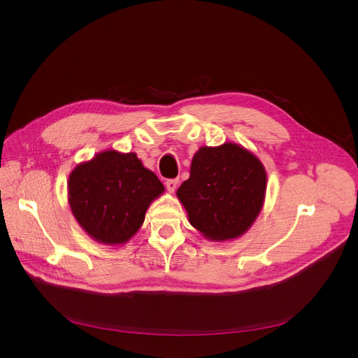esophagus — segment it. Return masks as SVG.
Listing matches in <instances>:
<instances>
[{"label":"esophagus","instance_id":"1","mask_svg":"<svg viewBox=\"0 0 358 358\" xmlns=\"http://www.w3.org/2000/svg\"><path fill=\"white\" fill-rule=\"evenodd\" d=\"M177 185H178V180H177V178H170V180L166 181V187H167V189H169L170 192H174L176 188H177Z\"/></svg>","mask_w":358,"mask_h":358}]
</instances>
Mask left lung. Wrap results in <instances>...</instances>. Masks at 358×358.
Listing matches in <instances>:
<instances>
[{
  "instance_id": "1",
  "label": "left lung",
  "mask_w": 358,
  "mask_h": 358,
  "mask_svg": "<svg viewBox=\"0 0 358 358\" xmlns=\"http://www.w3.org/2000/svg\"><path fill=\"white\" fill-rule=\"evenodd\" d=\"M266 192V171L259 159L235 143L201 147L192 157L189 178L177 189L189 224L211 241L245 234L259 215Z\"/></svg>"
}]
</instances>
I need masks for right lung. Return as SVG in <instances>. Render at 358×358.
<instances>
[{
    "label": "right lung",
    "mask_w": 358,
    "mask_h": 358,
    "mask_svg": "<svg viewBox=\"0 0 358 358\" xmlns=\"http://www.w3.org/2000/svg\"><path fill=\"white\" fill-rule=\"evenodd\" d=\"M164 192L157 176L136 152L106 150L80 163L69 176L73 217L94 241L126 243L143 225L150 203Z\"/></svg>",
    "instance_id": "obj_1"
}]
</instances>
